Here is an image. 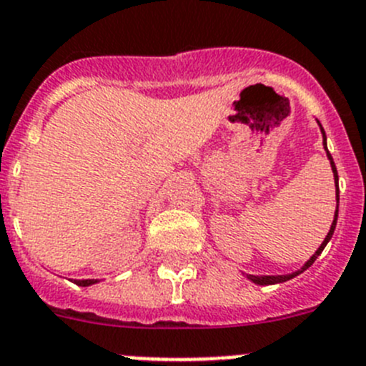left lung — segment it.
Returning <instances> with one entry per match:
<instances>
[{"label":"left lung","instance_id":"8db88e82","mask_svg":"<svg viewBox=\"0 0 366 366\" xmlns=\"http://www.w3.org/2000/svg\"><path fill=\"white\" fill-rule=\"evenodd\" d=\"M317 125H320L321 134H323V147H325V150H327V157H328V161H330L332 172H334V183H336V201H337V209H340V187H337V170H336V165H334V159H332L330 152H328V149H327V136H325L323 127H321V123H320V122H317ZM337 209H336V214H334V221H332L330 230H328V234H327V237H325V241H323V243H321L320 249H317L316 252H314V256L310 257V259H308L307 263H305L303 267L300 268V270H296V272H292V274H285V276H252V274H244V276L249 277V280L252 281V283H256V285H276V283H285V281L292 280V277L300 276L301 272H305V270H307V268L310 267V264H312L314 261L317 259V256H320V254L323 252V249H325V247H327L328 241H330L332 234H334V230H336V223H337Z\"/></svg>","mask_w":366,"mask_h":366}]
</instances>
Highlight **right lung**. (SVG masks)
Segmentation results:
<instances>
[{"label": "right lung", "mask_w": 366, "mask_h": 366, "mask_svg": "<svg viewBox=\"0 0 366 366\" xmlns=\"http://www.w3.org/2000/svg\"><path fill=\"white\" fill-rule=\"evenodd\" d=\"M74 283L79 285V287H90V285L98 283V280H74Z\"/></svg>", "instance_id": "right-lung-1"}]
</instances>
